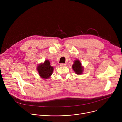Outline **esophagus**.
<instances>
[{
    "mask_svg": "<svg viewBox=\"0 0 122 122\" xmlns=\"http://www.w3.org/2000/svg\"><path fill=\"white\" fill-rule=\"evenodd\" d=\"M60 66H66V64H64V63H61L60 64Z\"/></svg>",
    "mask_w": 122,
    "mask_h": 122,
    "instance_id": "1",
    "label": "esophagus"
}]
</instances>
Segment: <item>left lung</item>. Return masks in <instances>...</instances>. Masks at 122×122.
<instances>
[{"label":"left lung","instance_id":"obj_1","mask_svg":"<svg viewBox=\"0 0 122 122\" xmlns=\"http://www.w3.org/2000/svg\"><path fill=\"white\" fill-rule=\"evenodd\" d=\"M81 63L80 61L77 60L75 61L74 64L72 65L73 69L77 74H81L82 72L83 68L81 66Z\"/></svg>","mask_w":122,"mask_h":122}]
</instances>
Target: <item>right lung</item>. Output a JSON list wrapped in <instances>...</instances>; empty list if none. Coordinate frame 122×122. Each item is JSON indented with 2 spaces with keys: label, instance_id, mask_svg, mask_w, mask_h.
<instances>
[{
  "label": "right lung",
  "instance_id": "right-lung-1",
  "mask_svg": "<svg viewBox=\"0 0 122 122\" xmlns=\"http://www.w3.org/2000/svg\"><path fill=\"white\" fill-rule=\"evenodd\" d=\"M40 76L43 79H48L53 73L54 68L51 66L49 61L46 60L43 64L39 65L37 68Z\"/></svg>",
  "mask_w": 122,
  "mask_h": 122
}]
</instances>
